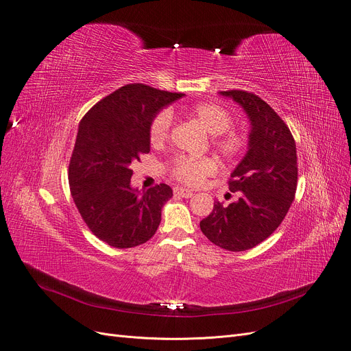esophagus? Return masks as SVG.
<instances>
[{
  "label": "esophagus",
  "mask_w": 351,
  "mask_h": 351,
  "mask_svg": "<svg viewBox=\"0 0 351 351\" xmlns=\"http://www.w3.org/2000/svg\"><path fill=\"white\" fill-rule=\"evenodd\" d=\"M173 192H175V195L182 196V197H191L193 195V192L191 189H185V188H180V186H176L173 189Z\"/></svg>",
  "instance_id": "obj_1"
}]
</instances>
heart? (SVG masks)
<instances>
[{"label": "heart", "mask_w": 351, "mask_h": 351, "mask_svg": "<svg viewBox=\"0 0 351 351\" xmlns=\"http://www.w3.org/2000/svg\"><path fill=\"white\" fill-rule=\"evenodd\" d=\"M189 114L195 118L206 131L216 136L215 146L216 149L225 156H236L243 151L245 139L241 134L229 131L232 125V117L228 110L217 104L202 102L195 105ZM173 125V114L171 109H162L160 112L152 119L149 126V141L154 146H160L168 141L171 135V129ZM217 165L210 158H188L178 156L171 165V171L173 176L188 185H197L204 182L205 178L215 173Z\"/></svg>", "instance_id": "b5f03b06"}]
</instances>
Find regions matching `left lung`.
Returning a JSON list of instances; mask_svg holds the SVG:
<instances>
[{
  "label": "left lung",
  "instance_id": "1",
  "mask_svg": "<svg viewBox=\"0 0 351 351\" xmlns=\"http://www.w3.org/2000/svg\"><path fill=\"white\" fill-rule=\"evenodd\" d=\"M219 95L241 105L250 122L247 152L230 173L229 191L239 199L229 206L215 202L200 230L216 246L249 250L282 223L298 188V154L290 129L263 99L246 90Z\"/></svg>",
  "mask_w": 351,
  "mask_h": 351
}]
</instances>
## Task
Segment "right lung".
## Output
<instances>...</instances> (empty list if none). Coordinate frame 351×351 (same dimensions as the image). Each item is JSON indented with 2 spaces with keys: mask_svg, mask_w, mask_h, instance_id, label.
I'll return each instance as SVG.
<instances>
[{
  "mask_svg": "<svg viewBox=\"0 0 351 351\" xmlns=\"http://www.w3.org/2000/svg\"><path fill=\"white\" fill-rule=\"evenodd\" d=\"M185 94L129 84L92 106L80 122L69 162V188L84 222L117 249L149 241L160 223L171 186L132 188L131 163L149 154V126L165 106Z\"/></svg>",
  "mask_w": 351,
  "mask_h": 351,
  "instance_id": "1",
  "label": "right lung"
}]
</instances>
